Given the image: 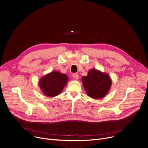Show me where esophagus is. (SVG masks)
I'll return each instance as SVG.
<instances>
[{"label": "esophagus", "instance_id": "34e87169", "mask_svg": "<svg viewBox=\"0 0 148 148\" xmlns=\"http://www.w3.org/2000/svg\"><path fill=\"white\" fill-rule=\"evenodd\" d=\"M73 77L75 79H78V78H79V76H78V75L77 74H73Z\"/></svg>", "mask_w": 148, "mask_h": 148}]
</instances>
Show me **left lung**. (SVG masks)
Instances as JSON below:
<instances>
[{"mask_svg":"<svg viewBox=\"0 0 148 148\" xmlns=\"http://www.w3.org/2000/svg\"><path fill=\"white\" fill-rule=\"evenodd\" d=\"M82 82L87 95L95 99L104 97L112 85L109 75L96 69L90 70L86 77H82Z\"/></svg>","mask_w":148,"mask_h":148,"instance_id":"8db88e82","label":"left lung"}]
</instances>
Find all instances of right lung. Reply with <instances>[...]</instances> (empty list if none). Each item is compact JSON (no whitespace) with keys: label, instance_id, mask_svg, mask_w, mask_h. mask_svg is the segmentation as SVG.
<instances>
[{"label":"right lung","instance_id":"add662e5","mask_svg":"<svg viewBox=\"0 0 148 148\" xmlns=\"http://www.w3.org/2000/svg\"><path fill=\"white\" fill-rule=\"evenodd\" d=\"M68 81L69 78L66 74L52 71L40 79L39 85L46 96L53 97L62 91Z\"/></svg>","mask_w":148,"mask_h":148}]
</instances>
